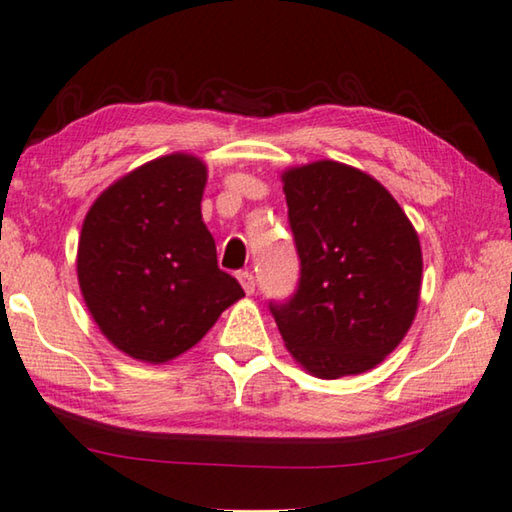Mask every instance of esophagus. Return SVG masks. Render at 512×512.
Returning <instances> with one entry per match:
<instances>
[{
    "instance_id": "1",
    "label": "esophagus",
    "mask_w": 512,
    "mask_h": 512,
    "mask_svg": "<svg viewBox=\"0 0 512 512\" xmlns=\"http://www.w3.org/2000/svg\"><path fill=\"white\" fill-rule=\"evenodd\" d=\"M239 282H241V287H244V291L248 293H255V277H253V273H248V271H241L239 273Z\"/></svg>"
}]
</instances>
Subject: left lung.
<instances>
[{"mask_svg": "<svg viewBox=\"0 0 512 512\" xmlns=\"http://www.w3.org/2000/svg\"><path fill=\"white\" fill-rule=\"evenodd\" d=\"M300 257L298 291L273 305L282 341L309 375H361L409 332L422 250L391 192L361 169L318 160L282 173Z\"/></svg>", "mask_w": 512, "mask_h": 512, "instance_id": "left-lung-1", "label": "left lung"}]
</instances>
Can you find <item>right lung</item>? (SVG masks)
Returning a JSON list of instances; mask_svg holds the SVG:
<instances>
[{
	"instance_id": "add662e5",
	"label": "right lung",
	"mask_w": 512,
	"mask_h": 512,
	"mask_svg": "<svg viewBox=\"0 0 512 512\" xmlns=\"http://www.w3.org/2000/svg\"><path fill=\"white\" fill-rule=\"evenodd\" d=\"M207 167L189 153L155 158L101 192L85 214L76 273L101 334L128 357L167 363L244 298L216 264L201 201Z\"/></svg>"
}]
</instances>
